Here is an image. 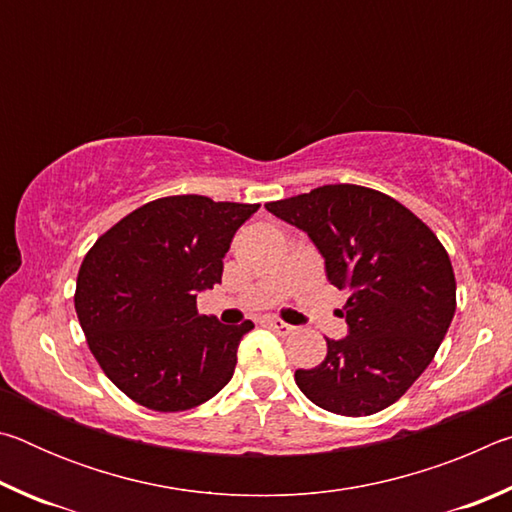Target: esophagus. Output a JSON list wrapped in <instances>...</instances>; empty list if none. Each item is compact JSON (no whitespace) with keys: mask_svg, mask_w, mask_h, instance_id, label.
<instances>
[{"mask_svg":"<svg viewBox=\"0 0 512 512\" xmlns=\"http://www.w3.org/2000/svg\"><path fill=\"white\" fill-rule=\"evenodd\" d=\"M266 327H271L273 332H277L280 336H289L293 329V325H289V323H284V320H280V318H266Z\"/></svg>","mask_w":512,"mask_h":512,"instance_id":"esophagus-1","label":"esophagus"}]
</instances>
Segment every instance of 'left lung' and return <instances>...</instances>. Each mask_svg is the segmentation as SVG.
<instances>
[{"instance_id":"1","label":"left lung","mask_w":512,"mask_h":512,"mask_svg":"<svg viewBox=\"0 0 512 512\" xmlns=\"http://www.w3.org/2000/svg\"><path fill=\"white\" fill-rule=\"evenodd\" d=\"M277 219L307 232L327 280L348 293L345 339L296 370V384L320 409L361 418L409 391L438 352L456 311L447 250L395 198L359 185H323L266 203Z\"/></svg>"}]
</instances>
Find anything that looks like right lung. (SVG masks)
<instances>
[{
	"instance_id": "add662e5",
	"label": "right lung",
	"mask_w": 512,
	"mask_h": 512,
	"mask_svg": "<svg viewBox=\"0 0 512 512\" xmlns=\"http://www.w3.org/2000/svg\"><path fill=\"white\" fill-rule=\"evenodd\" d=\"M259 205L167 196L112 225L85 255L74 307L94 359L121 393L153 411H187L232 379L255 325L201 316L196 296L221 284L235 232Z\"/></svg>"
}]
</instances>
